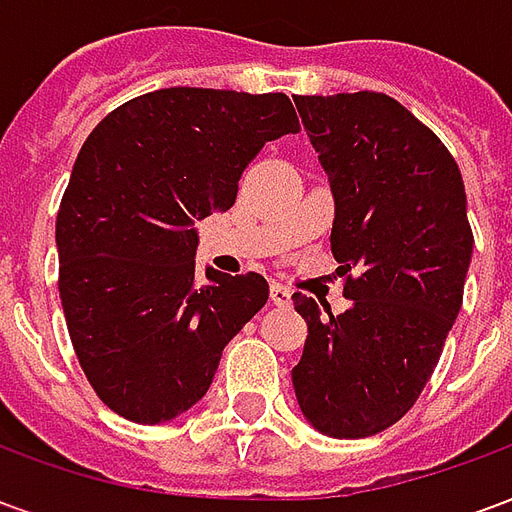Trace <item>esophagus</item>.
<instances>
[{
  "label": "esophagus",
  "mask_w": 512,
  "mask_h": 512,
  "mask_svg": "<svg viewBox=\"0 0 512 512\" xmlns=\"http://www.w3.org/2000/svg\"><path fill=\"white\" fill-rule=\"evenodd\" d=\"M271 301H274L277 307H288V304H290V290L285 288V285L274 282V285H271Z\"/></svg>",
  "instance_id": "1"
}]
</instances>
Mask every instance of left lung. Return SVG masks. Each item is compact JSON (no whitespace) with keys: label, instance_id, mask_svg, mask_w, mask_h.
Masks as SVG:
<instances>
[{"label":"left lung","instance_id":"8db88e82","mask_svg":"<svg viewBox=\"0 0 512 512\" xmlns=\"http://www.w3.org/2000/svg\"><path fill=\"white\" fill-rule=\"evenodd\" d=\"M334 194L332 255L351 307L293 293L307 343L293 367L304 417L334 439L381 433L417 403L463 304L474 235L461 169L384 93L296 95Z\"/></svg>","mask_w":512,"mask_h":512}]
</instances>
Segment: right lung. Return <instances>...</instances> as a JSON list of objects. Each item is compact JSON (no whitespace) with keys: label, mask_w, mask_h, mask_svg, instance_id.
<instances>
[{"label":"right lung","mask_w":512,"mask_h":512,"mask_svg":"<svg viewBox=\"0 0 512 512\" xmlns=\"http://www.w3.org/2000/svg\"><path fill=\"white\" fill-rule=\"evenodd\" d=\"M299 131L285 93L167 87L93 128L57 213L60 299L84 376L120 417L189 411L268 301L255 271H194L197 227L233 208L266 142Z\"/></svg>","instance_id":"add662e5"}]
</instances>
